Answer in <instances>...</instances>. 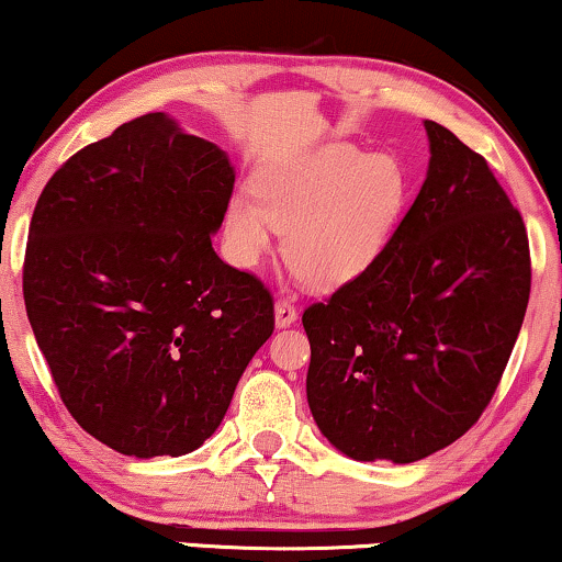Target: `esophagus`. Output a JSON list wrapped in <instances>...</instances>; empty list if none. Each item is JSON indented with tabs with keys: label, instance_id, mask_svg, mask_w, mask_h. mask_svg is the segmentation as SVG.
<instances>
[{
	"label": "esophagus",
	"instance_id": "esophagus-1",
	"mask_svg": "<svg viewBox=\"0 0 562 562\" xmlns=\"http://www.w3.org/2000/svg\"><path fill=\"white\" fill-rule=\"evenodd\" d=\"M295 318H297L295 305L290 303L288 297H277V303H274V324L280 326V329H285V326L295 324Z\"/></svg>",
	"mask_w": 562,
	"mask_h": 562
}]
</instances>
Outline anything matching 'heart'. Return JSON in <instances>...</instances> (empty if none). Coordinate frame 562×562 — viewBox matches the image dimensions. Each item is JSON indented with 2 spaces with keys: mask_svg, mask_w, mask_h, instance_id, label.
<instances>
[{
  "mask_svg": "<svg viewBox=\"0 0 562 562\" xmlns=\"http://www.w3.org/2000/svg\"><path fill=\"white\" fill-rule=\"evenodd\" d=\"M254 194L231 199L225 228L238 261L254 265L285 231L282 257L314 288H339L363 274L396 228L404 173L389 155L345 142L277 162L254 179Z\"/></svg>",
  "mask_w": 562,
  "mask_h": 562,
  "instance_id": "1",
  "label": "heart"
}]
</instances>
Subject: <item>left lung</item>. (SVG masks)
Segmentation results:
<instances>
[{"label":"left lung","instance_id":"8db88e82","mask_svg":"<svg viewBox=\"0 0 562 562\" xmlns=\"http://www.w3.org/2000/svg\"><path fill=\"white\" fill-rule=\"evenodd\" d=\"M430 166L381 257L303 311L311 415L358 461L464 436L506 371L531 290L529 238L480 153L425 122Z\"/></svg>","mask_w":562,"mask_h":562}]
</instances>
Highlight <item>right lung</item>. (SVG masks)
Instances as JSON below:
<instances>
[{"label":"right lung","mask_w":562,"mask_h":562,"mask_svg":"<svg viewBox=\"0 0 562 562\" xmlns=\"http://www.w3.org/2000/svg\"><path fill=\"white\" fill-rule=\"evenodd\" d=\"M228 155L145 113L75 153L41 191L23 297L69 415L126 457H181L223 423L272 337L274 301L212 248Z\"/></svg>","instance_id":"obj_1"}]
</instances>
